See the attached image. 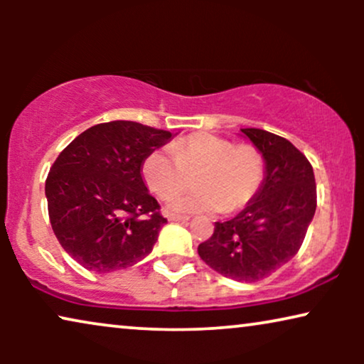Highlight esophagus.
<instances>
[{"mask_svg":"<svg viewBox=\"0 0 364 364\" xmlns=\"http://www.w3.org/2000/svg\"><path fill=\"white\" fill-rule=\"evenodd\" d=\"M168 220L171 222H187V215H178V213H168Z\"/></svg>","mask_w":364,"mask_h":364,"instance_id":"obj_1","label":"esophagus"}]
</instances>
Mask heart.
<instances>
[{"instance_id":"obj_1","label":"heart","mask_w":364,"mask_h":364,"mask_svg":"<svg viewBox=\"0 0 364 364\" xmlns=\"http://www.w3.org/2000/svg\"><path fill=\"white\" fill-rule=\"evenodd\" d=\"M198 172V191L173 200V210H240L260 191L265 178V161L252 144H237L210 132H196L173 142L172 151H154L142 166L149 188L162 200H171L186 191L191 182L188 176Z\"/></svg>"}]
</instances>
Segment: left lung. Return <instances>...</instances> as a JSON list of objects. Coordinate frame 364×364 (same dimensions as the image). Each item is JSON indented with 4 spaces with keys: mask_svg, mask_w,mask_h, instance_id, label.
<instances>
[{
    "mask_svg": "<svg viewBox=\"0 0 364 364\" xmlns=\"http://www.w3.org/2000/svg\"><path fill=\"white\" fill-rule=\"evenodd\" d=\"M265 159V178L255 198L198 245L208 267L237 282H258L290 262L305 240L316 210L311 164L285 137L242 129Z\"/></svg>",
    "mask_w": 364,
    "mask_h": 364,
    "instance_id": "1",
    "label": "left lung"
}]
</instances>
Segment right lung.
<instances>
[{"instance_id":"1","label":"right lung","mask_w":364,"mask_h":364,"mask_svg":"<svg viewBox=\"0 0 364 364\" xmlns=\"http://www.w3.org/2000/svg\"><path fill=\"white\" fill-rule=\"evenodd\" d=\"M171 139L162 129L112 121L89 127L59 154L44 187L49 222L79 265L107 273L152 252L167 218L141 168Z\"/></svg>"}]
</instances>
